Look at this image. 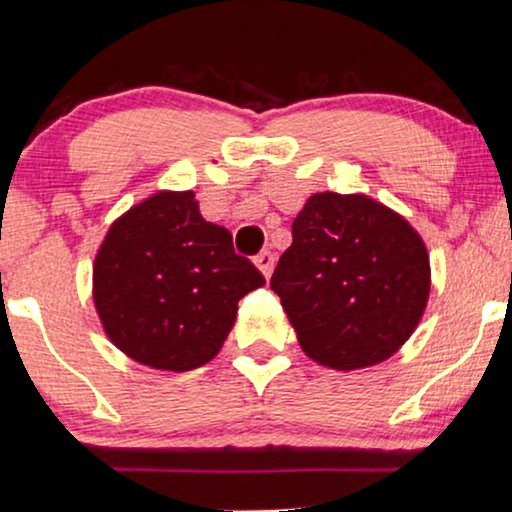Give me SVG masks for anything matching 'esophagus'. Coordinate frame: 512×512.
Segmentation results:
<instances>
[{
	"instance_id": "esophagus-1",
	"label": "esophagus",
	"mask_w": 512,
	"mask_h": 512,
	"mask_svg": "<svg viewBox=\"0 0 512 512\" xmlns=\"http://www.w3.org/2000/svg\"><path fill=\"white\" fill-rule=\"evenodd\" d=\"M255 264H257V269L262 271L264 276H271V271H274V264H276V257H274V252L271 250H262L260 255L255 257Z\"/></svg>"
}]
</instances>
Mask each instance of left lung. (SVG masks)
<instances>
[{
  "mask_svg": "<svg viewBox=\"0 0 512 512\" xmlns=\"http://www.w3.org/2000/svg\"><path fill=\"white\" fill-rule=\"evenodd\" d=\"M271 290L318 365L360 370L391 358L417 330L431 262L417 229L365 194H313Z\"/></svg>",
  "mask_w": 512,
  "mask_h": 512,
  "instance_id": "left-lung-1",
  "label": "left lung"
}]
</instances>
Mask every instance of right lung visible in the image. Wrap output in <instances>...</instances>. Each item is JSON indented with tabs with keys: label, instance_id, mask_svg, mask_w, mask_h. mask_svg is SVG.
<instances>
[{
	"label": "right lung",
	"instance_id": "obj_1",
	"mask_svg": "<svg viewBox=\"0 0 512 512\" xmlns=\"http://www.w3.org/2000/svg\"><path fill=\"white\" fill-rule=\"evenodd\" d=\"M231 234L203 220L194 192H156L119 217L93 264L109 342L135 363L187 372L220 353L238 302L262 288Z\"/></svg>",
	"mask_w": 512,
	"mask_h": 512
}]
</instances>
